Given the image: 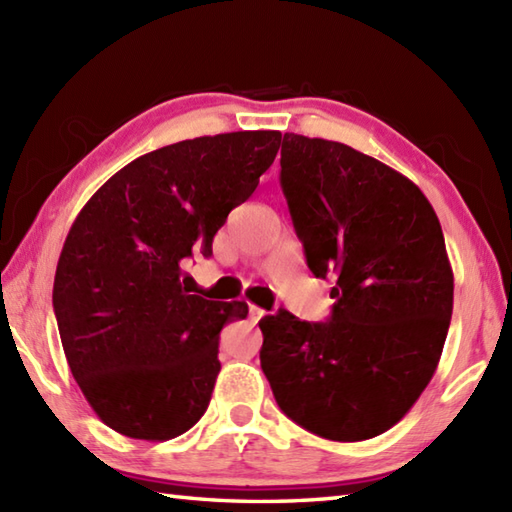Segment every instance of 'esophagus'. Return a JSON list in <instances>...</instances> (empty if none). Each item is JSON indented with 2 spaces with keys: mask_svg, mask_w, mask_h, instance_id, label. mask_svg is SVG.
I'll return each mask as SVG.
<instances>
[{
  "mask_svg": "<svg viewBox=\"0 0 512 512\" xmlns=\"http://www.w3.org/2000/svg\"><path fill=\"white\" fill-rule=\"evenodd\" d=\"M250 321H253V323H257L259 319H262L264 317V314H266V310H262V308H257V306H250Z\"/></svg>",
  "mask_w": 512,
  "mask_h": 512,
  "instance_id": "esophagus-1",
  "label": "esophagus"
}]
</instances>
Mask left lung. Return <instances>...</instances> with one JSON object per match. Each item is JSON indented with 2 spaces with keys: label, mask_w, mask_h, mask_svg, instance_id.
Listing matches in <instances>:
<instances>
[{
  "label": "left lung",
  "mask_w": 512,
  "mask_h": 512,
  "mask_svg": "<svg viewBox=\"0 0 512 512\" xmlns=\"http://www.w3.org/2000/svg\"><path fill=\"white\" fill-rule=\"evenodd\" d=\"M281 189L314 277L336 275L328 321H259L277 405L321 438L394 427L436 372L453 312L442 226L402 173L343 143L284 134Z\"/></svg>",
  "instance_id": "8db88e82"
}]
</instances>
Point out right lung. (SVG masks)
I'll return each instance as SVG.
<instances>
[{
	"label": "right lung",
	"instance_id": "1",
	"mask_svg": "<svg viewBox=\"0 0 512 512\" xmlns=\"http://www.w3.org/2000/svg\"><path fill=\"white\" fill-rule=\"evenodd\" d=\"M279 143V132H231L167 145L114 173L76 215L52 306L70 372L110 429L162 442L204 416L220 332L248 306L189 295L182 264L195 248L213 253Z\"/></svg>",
	"mask_w": 512,
	"mask_h": 512
}]
</instances>
